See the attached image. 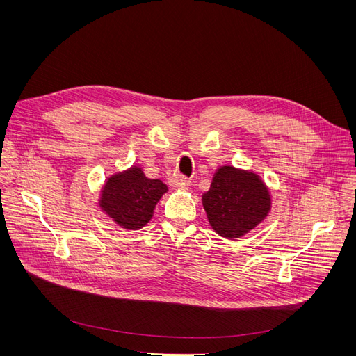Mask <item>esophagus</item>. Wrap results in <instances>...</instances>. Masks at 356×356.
I'll list each match as a JSON object with an SVG mask.
<instances>
[{
	"mask_svg": "<svg viewBox=\"0 0 356 356\" xmlns=\"http://www.w3.org/2000/svg\"><path fill=\"white\" fill-rule=\"evenodd\" d=\"M183 181V176H172L170 180H168V183H170V186H173V188H177V186H180Z\"/></svg>",
	"mask_w": 356,
	"mask_h": 356,
	"instance_id": "esophagus-1",
	"label": "esophagus"
}]
</instances>
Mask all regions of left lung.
<instances>
[{
    "mask_svg": "<svg viewBox=\"0 0 356 356\" xmlns=\"http://www.w3.org/2000/svg\"><path fill=\"white\" fill-rule=\"evenodd\" d=\"M202 203L211 227L220 236L239 238L266 219L271 197L259 176L223 165L216 170Z\"/></svg>",
    "mask_w": 356,
    "mask_h": 356,
    "instance_id": "8db88e82",
    "label": "left lung"
}]
</instances>
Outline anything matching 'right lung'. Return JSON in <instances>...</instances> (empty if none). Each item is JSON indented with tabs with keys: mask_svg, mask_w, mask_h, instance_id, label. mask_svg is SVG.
Wrapping results in <instances>:
<instances>
[{
	"mask_svg": "<svg viewBox=\"0 0 356 356\" xmlns=\"http://www.w3.org/2000/svg\"><path fill=\"white\" fill-rule=\"evenodd\" d=\"M165 192L161 180L145 177L140 167L133 165L108 179L99 207L121 228L140 229L152 219L156 203Z\"/></svg>",
	"mask_w": 356,
	"mask_h": 356,
	"instance_id": "right-lung-1",
	"label": "right lung"
}]
</instances>
